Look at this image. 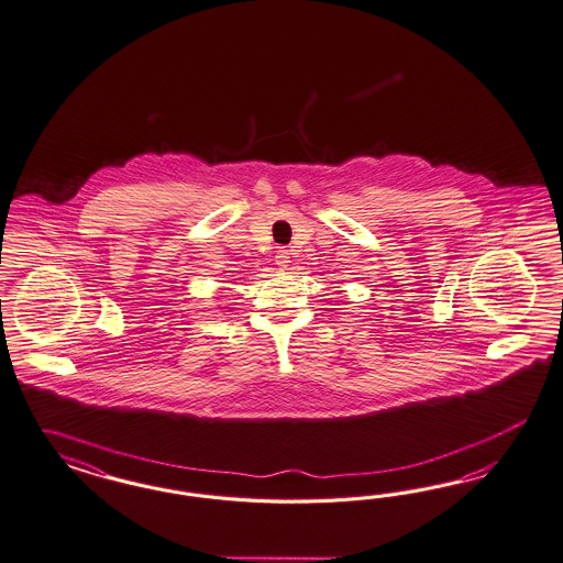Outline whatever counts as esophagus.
<instances>
[{
    "mask_svg": "<svg viewBox=\"0 0 563 563\" xmlns=\"http://www.w3.org/2000/svg\"><path fill=\"white\" fill-rule=\"evenodd\" d=\"M276 266H278V268H280V271H289V266H290L289 250H278V254H276Z\"/></svg>",
    "mask_w": 563,
    "mask_h": 563,
    "instance_id": "1",
    "label": "esophagus"
}]
</instances>
